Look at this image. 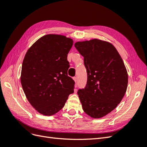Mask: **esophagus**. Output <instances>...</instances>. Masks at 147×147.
Returning a JSON list of instances; mask_svg holds the SVG:
<instances>
[{"instance_id": "1", "label": "esophagus", "mask_w": 147, "mask_h": 147, "mask_svg": "<svg viewBox=\"0 0 147 147\" xmlns=\"http://www.w3.org/2000/svg\"><path fill=\"white\" fill-rule=\"evenodd\" d=\"M73 79H74V80L75 81V83H77V80H77V77H74L73 78Z\"/></svg>"}]
</instances>
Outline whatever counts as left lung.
I'll return each mask as SVG.
<instances>
[{
  "mask_svg": "<svg viewBox=\"0 0 147 147\" xmlns=\"http://www.w3.org/2000/svg\"><path fill=\"white\" fill-rule=\"evenodd\" d=\"M84 57L88 79L78 95L82 108L89 116L100 118L112 112L125 94L128 75L117 49L109 42L99 39L75 43Z\"/></svg>",
  "mask_w": 147,
  "mask_h": 147,
  "instance_id": "8db88e82",
  "label": "left lung"
}]
</instances>
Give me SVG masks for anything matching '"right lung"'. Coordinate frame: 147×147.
Masks as SVG:
<instances>
[{
  "instance_id": "right-lung-1",
  "label": "right lung",
  "mask_w": 147,
  "mask_h": 147,
  "mask_svg": "<svg viewBox=\"0 0 147 147\" xmlns=\"http://www.w3.org/2000/svg\"><path fill=\"white\" fill-rule=\"evenodd\" d=\"M73 40L48 34L31 46L22 64L21 83L29 103L38 112L51 116L63 108L75 82L67 75V54Z\"/></svg>"
}]
</instances>
